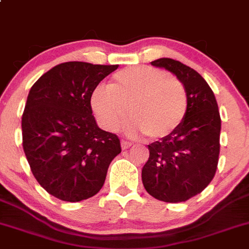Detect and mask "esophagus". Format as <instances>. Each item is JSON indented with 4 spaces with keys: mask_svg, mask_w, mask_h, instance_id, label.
I'll return each mask as SVG.
<instances>
[{
    "mask_svg": "<svg viewBox=\"0 0 249 249\" xmlns=\"http://www.w3.org/2000/svg\"><path fill=\"white\" fill-rule=\"evenodd\" d=\"M120 144H122V148H123V149H129L130 146L132 145V143H131V142H129V141L123 140L122 142H120Z\"/></svg>",
    "mask_w": 249,
    "mask_h": 249,
    "instance_id": "esophagus-1",
    "label": "esophagus"
}]
</instances>
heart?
<instances>
[{"label":"heart","mask_w":249,"mask_h":249,"mask_svg":"<svg viewBox=\"0 0 249 249\" xmlns=\"http://www.w3.org/2000/svg\"><path fill=\"white\" fill-rule=\"evenodd\" d=\"M91 108L107 130H117L129 113L131 135L148 133L160 140L179 129L187 113V93L181 81L153 67H131L116 72L109 86H98Z\"/></svg>","instance_id":"b5f03b06"}]
</instances>
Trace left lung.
I'll use <instances>...</instances> for the list:
<instances>
[{"instance_id": "obj_1", "label": "left lung", "mask_w": 249, "mask_h": 249, "mask_svg": "<svg viewBox=\"0 0 249 249\" xmlns=\"http://www.w3.org/2000/svg\"><path fill=\"white\" fill-rule=\"evenodd\" d=\"M151 65L171 71L185 86L187 113L179 129L148 145L142 169L146 192L166 203L186 201L213 179L219 155L221 117L210 86L192 68L172 58Z\"/></svg>"}]
</instances>
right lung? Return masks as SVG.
<instances>
[{
	"label": "right lung",
	"instance_id": "1",
	"mask_svg": "<svg viewBox=\"0 0 249 249\" xmlns=\"http://www.w3.org/2000/svg\"><path fill=\"white\" fill-rule=\"evenodd\" d=\"M118 65L67 62L32 86L22 114V145L31 171L51 196L81 201L103 187L107 169L122 151L114 133L96 124L90 98Z\"/></svg>",
	"mask_w": 249,
	"mask_h": 249
}]
</instances>
